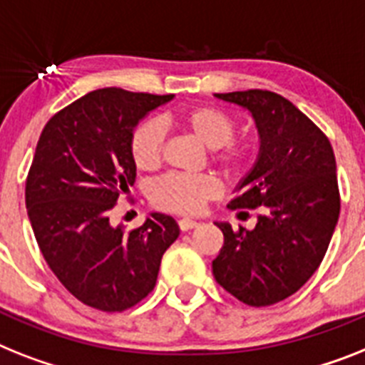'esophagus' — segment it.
I'll return each instance as SVG.
<instances>
[{
  "instance_id": "34e87169",
  "label": "esophagus",
  "mask_w": 365,
  "mask_h": 365,
  "mask_svg": "<svg viewBox=\"0 0 365 365\" xmlns=\"http://www.w3.org/2000/svg\"><path fill=\"white\" fill-rule=\"evenodd\" d=\"M197 225H200V222H195V220H190V218L179 220L180 231H190V230H194V227H197Z\"/></svg>"
}]
</instances>
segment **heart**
<instances>
[{
  "mask_svg": "<svg viewBox=\"0 0 365 365\" xmlns=\"http://www.w3.org/2000/svg\"><path fill=\"white\" fill-rule=\"evenodd\" d=\"M165 121L180 126L205 147L212 149V160L225 173H240L252 160V145L233 138L235 119L215 106H194L165 117ZM164 128L155 119H147L130 134V156L138 170H153L160 164L164 153ZM222 192L215 175H180L170 173L156 180L150 188V201L158 209L175 215H195L205 203Z\"/></svg>",
  "mask_w": 365,
  "mask_h": 365,
  "instance_id": "heart-1",
  "label": "heart"
}]
</instances>
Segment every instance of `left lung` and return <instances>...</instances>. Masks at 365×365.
Masks as SVG:
<instances>
[{
    "instance_id": "8db88e82",
    "label": "left lung",
    "mask_w": 365,
    "mask_h": 365,
    "mask_svg": "<svg viewBox=\"0 0 365 365\" xmlns=\"http://www.w3.org/2000/svg\"><path fill=\"white\" fill-rule=\"evenodd\" d=\"M216 96L252 113L261 145L227 205L259 209L257 224L233 231L216 222L224 246L212 274L240 302L272 306L297 293L327 254L339 218L336 158L321 128L282 95L248 89Z\"/></svg>"
}]
</instances>
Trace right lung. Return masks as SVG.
I'll use <instances>...</instances> for the list:
<instances>
[{
	"label": "right lung",
	"mask_w": 365,
	"mask_h": 365,
	"mask_svg": "<svg viewBox=\"0 0 365 365\" xmlns=\"http://www.w3.org/2000/svg\"><path fill=\"white\" fill-rule=\"evenodd\" d=\"M171 98L96 89L57 111L38 138L26 180L33 233L68 293L101 312H125L143 300L180 233L162 212H150L132 231L110 222V210L135 180L132 130Z\"/></svg>",
	"instance_id": "obj_1"
}]
</instances>
